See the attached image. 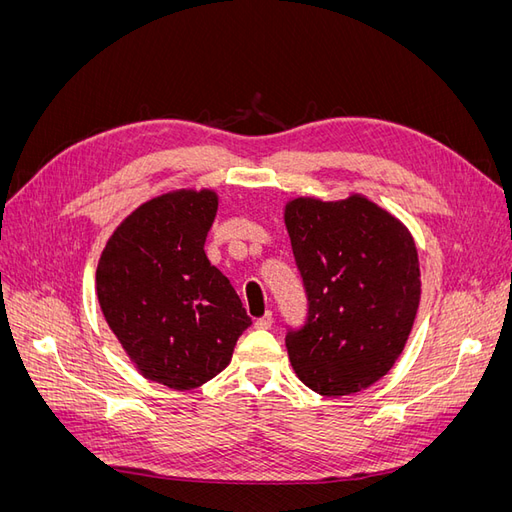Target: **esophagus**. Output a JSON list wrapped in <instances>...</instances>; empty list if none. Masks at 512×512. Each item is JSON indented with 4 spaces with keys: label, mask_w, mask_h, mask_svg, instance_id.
I'll return each mask as SVG.
<instances>
[{
    "label": "esophagus",
    "mask_w": 512,
    "mask_h": 512,
    "mask_svg": "<svg viewBox=\"0 0 512 512\" xmlns=\"http://www.w3.org/2000/svg\"><path fill=\"white\" fill-rule=\"evenodd\" d=\"M271 324H273V314H271V312H267L262 318H256V320H254V327H256V329H262V331L271 329Z\"/></svg>",
    "instance_id": "obj_1"
}]
</instances>
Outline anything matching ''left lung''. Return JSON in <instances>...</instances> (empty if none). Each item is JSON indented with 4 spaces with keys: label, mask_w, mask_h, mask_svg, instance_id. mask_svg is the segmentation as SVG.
I'll return each mask as SVG.
<instances>
[{
    "label": "left lung",
    "mask_w": 512,
    "mask_h": 512,
    "mask_svg": "<svg viewBox=\"0 0 512 512\" xmlns=\"http://www.w3.org/2000/svg\"><path fill=\"white\" fill-rule=\"evenodd\" d=\"M284 224L309 301L286 335L294 374L318 395L365 391L404 352L421 301L410 230L363 194L292 198Z\"/></svg>",
    "instance_id": "left-lung-1"
}]
</instances>
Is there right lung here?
<instances>
[{
  "instance_id": "right-lung-1",
  "label": "right lung",
  "mask_w": 512,
  "mask_h": 512,
  "mask_svg": "<svg viewBox=\"0 0 512 512\" xmlns=\"http://www.w3.org/2000/svg\"><path fill=\"white\" fill-rule=\"evenodd\" d=\"M213 190H173L123 220L96 269L100 309L138 374L168 389L203 386L250 327L228 277L205 254Z\"/></svg>"
}]
</instances>
